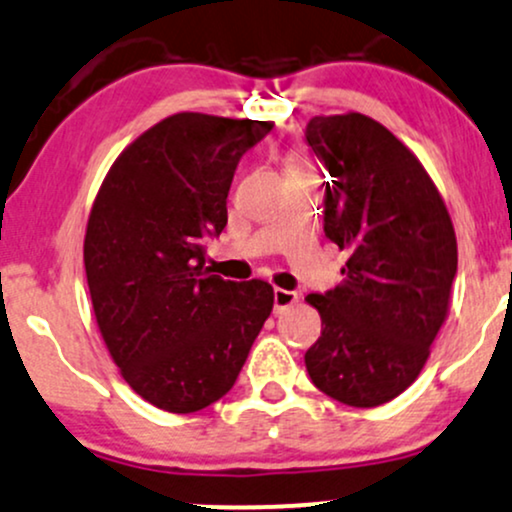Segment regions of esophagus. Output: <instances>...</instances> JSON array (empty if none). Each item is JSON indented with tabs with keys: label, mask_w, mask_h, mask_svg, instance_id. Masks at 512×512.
I'll list each match as a JSON object with an SVG mask.
<instances>
[{
	"label": "esophagus",
	"mask_w": 512,
	"mask_h": 512,
	"mask_svg": "<svg viewBox=\"0 0 512 512\" xmlns=\"http://www.w3.org/2000/svg\"><path fill=\"white\" fill-rule=\"evenodd\" d=\"M297 302H299V294L297 292L280 290V287H275V294H273L275 314H282V311H287V309H290V306H294Z\"/></svg>",
	"instance_id": "esophagus-1"
}]
</instances>
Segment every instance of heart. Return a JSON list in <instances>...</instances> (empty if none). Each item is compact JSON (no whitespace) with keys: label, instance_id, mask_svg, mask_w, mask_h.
Here are the masks:
<instances>
[{"label":"heart","instance_id":"obj_1","mask_svg":"<svg viewBox=\"0 0 512 512\" xmlns=\"http://www.w3.org/2000/svg\"><path fill=\"white\" fill-rule=\"evenodd\" d=\"M294 167H309L306 160L299 153H290L287 155V170H294Z\"/></svg>","mask_w":512,"mask_h":512}]
</instances>
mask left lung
Wrapping results in <instances>:
<instances>
[{"label":"left lung","instance_id":"8db88e82","mask_svg":"<svg viewBox=\"0 0 512 512\" xmlns=\"http://www.w3.org/2000/svg\"><path fill=\"white\" fill-rule=\"evenodd\" d=\"M306 141L333 177L323 230L350 254L335 290L306 297L321 314L306 371L328 398L376 407L422 374L448 318L458 239L434 179L376 119L314 117Z\"/></svg>","mask_w":512,"mask_h":512}]
</instances>
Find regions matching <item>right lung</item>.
I'll return each mask as SVG.
<instances>
[{
    "label": "right lung",
    "mask_w": 512,
    "mask_h": 512,
    "mask_svg": "<svg viewBox=\"0 0 512 512\" xmlns=\"http://www.w3.org/2000/svg\"><path fill=\"white\" fill-rule=\"evenodd\" d=\"M270 122L177 112L131 141L90 208L83 261L98 330L136 395L191 414L230 393L273 287L206 270L237 162Z\"/></svg>",
    "instance_id": "1"
}]
</instances>
